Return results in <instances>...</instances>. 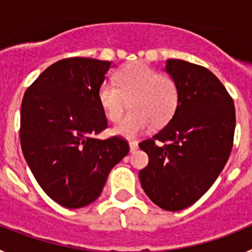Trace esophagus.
<instances>
[{
	"label": "esophagus",
	"mask_w": 252,
	"mask_h": 252,
	"mask_svg": "<svg viewBox=\"0 0 252 252\" xmlns=\"http://www.w3.org/2000/svg\"><path fill=\"white\" fill-rule=\"evenodd\" d=\"M139 149V144L137 141H130V151L133 153V151H136Z\"/></svg>",
	"instance_id": "obj_1"
}]
</instances>
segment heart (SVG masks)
Here are the masks:
<instances>
[{"label":"heart","mask_w":252,"mask_h":252,"mask_svg":"<svg viewBox=\"0 0 252 252\" xmlns=\"http://www.w3.org/2000/svg\"><path fill=\"white\" fill-rule=\"evenodd\" d=\"M116 84L103 82L97 92L99 106L111 122H119L130 99L131 111L116 126L115 132L133 137L149 130L151 125H162L174 115L179 102L175 79L141 62L122 66L115 74Z\"/></svg>","instance_id":"b5f03b06"}]
</instances>
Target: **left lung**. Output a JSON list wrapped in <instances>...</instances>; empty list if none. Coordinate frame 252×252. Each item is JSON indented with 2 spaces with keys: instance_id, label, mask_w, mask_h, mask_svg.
Returning <instances> with one entry per match:
<instances>
[{
  "instance_id": "1",
  "label": "left lung",
  "mask_w": 252,
  "mask_h": 252,
  "mask_svg": "<svg viewBox=\"0 0 252 252\" xmlns=\"http://www.w3.org/2000/svg\"><path fill=\"white\" fill-rule=\"evenodd\" d=\"M166 72L179 90L177 110L153 137L139 144L149 157L140 170L142 189L165 211L192 206L215 183L233 146V99L208 69L170 59Z\"/></svg>"
}]
</instances>
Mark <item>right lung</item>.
<instances>
[{
  "label": "right lung",
  "instance_id": "obj_1",
  "mask_svg": "<svg viewBox=\"0 0 252 252\" xmlns=\"http://www.w3.org/2000/svg\"><path fill=\"white\" fill-rule=\"evenodd\" d=\"M110 62L66 58L46 68L26 90L20 142L35 179L66 208H82L102 193L111 169L130 151L121 136L106 140L97 92Z\"/></svg>",
  "mask_w": 252,
  "mask_h": 252
}]
</instances>
